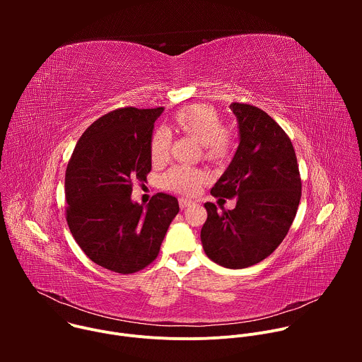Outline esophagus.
<instances>
[{
	"label": "esophagus",
	"mask_w": 362,
	"mask_h": 362,
	"mask_svg": "<svg viewBox=\"0 0 362 362\" xmlns=\"http://www.w3.org/2000/svg\"><path fill=\"white\" fill-rule=\"evenodd\" d=\"M192 204H193V200H190V199H185V197L179 199V206H180V209H186L187 206H192Z\"/></svg>",
	"instance_id": "esophagus-1"
}]
</instances>
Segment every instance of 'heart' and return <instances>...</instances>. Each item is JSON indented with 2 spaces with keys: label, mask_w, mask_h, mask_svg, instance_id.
I'll return each mask as SVG.
<instances>
[{
  "label": "heart",
  "mask_w": 362,
  "mask_h": 362,
  "mask_svg": "<svg viewBox=\"0 0 362 362\" xmlns=\"http://www.w3.org/2000/svg\"><path fill=\"white\" fill-rule=\"evenodd\" d=\"M176 126L186 134L194 137L203 146V154L212 162H225L235 148V134L223 127L219 113L208 105H193L180 109L175 115ZM170 147V133L159 127L150 137V158L153 162H163ZM206 175L190 166H175L163 176L166 189L182 194H194Z\"/></svg>",
  "instance_id": "b5f03b06"
}]
</instances>
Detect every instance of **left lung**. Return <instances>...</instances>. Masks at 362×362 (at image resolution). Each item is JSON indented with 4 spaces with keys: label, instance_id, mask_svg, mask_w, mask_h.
Returning <instances> with one entry per match:
<instances>
[{
    "label": "left lung",
    "instance_id": "left-lung-1",
    "mask_svg": "<svg viewBox=\"0 0 362 362\" xmlns=\"http://www.w3.org/2000/svg\"><path fill=\"white\" fill-rule=\"evenodd\" d=\"M240 141L215 197H236L232 211L208 202L200 239L215 264L242 269L268 257L285 239L300 200V175L291 139L264 110L232 103Z\"/></svg>",
    "mask_w": 362,
    "mask_h": 362
}]
</instances>
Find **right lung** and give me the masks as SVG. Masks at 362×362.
<instances>
[{
	"label": "right lung",
	"instance_id": "add662e5",
	"mask_svg": "<svg viewBox=\"0 0 362 362\" xmlns=\"http://www.w3.org/2000/svg\"><path fill=\"white\" fill-rule=\"evenodd\" d=\"M158 109H116L97 119L78 139L66 170V219L90 259L129 275L156 259L179 214L177 199L154 194L143 206L132 202L133 182L151 170L150 137Z\"/></svg>",
	"mask_w": 362,
	"mask_h": 362
}]
</instances>
